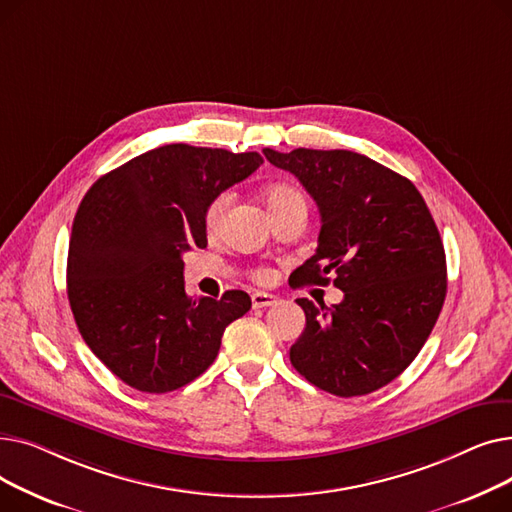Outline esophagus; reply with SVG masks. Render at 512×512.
<instances>
[{
	"label": "esophagus",
	"instance_id": "34e87169",
	"mask_svg": "<svg viewBox=\"0 0 512 512\" xmlns=\"http://www.w3.org/2000/svg\"><path fill=\"white\" fill-rule=\"evenodd\" d=\"M251 301H253V307L261 309V307L274 305V303H276V297H274V294H270V292H253Z\"/></svg>",
	"mask_w": 512,
	"mask_h": 512
}]
</instances>
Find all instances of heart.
<instances>
[{"mask_svg":"<svg viewBox=\"0 0 512 512\" xmlns=\"http://www.w3.org/2000/svg\"><path fill=\"white\" fill-rule=\"evenodd\" d=\"M230 203H232V193L230 191H222L209 201V205L205 209V228L209 232L220 230ZM265 203H267V207H270L272 213H278V211L288 209L292 205H305V197L294 186L274 184L270 191L265 193ZM263 276H265L263 270L257 272V278H263Z\"/></svg>","mask_w":512,"mask_h":512,"instance_id":"heart-1","label":"heart"}]
</instances>
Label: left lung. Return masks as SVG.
<instances>
[{
  "instance_id": "8db88e82",
  "label": "left lung",
  "mask_w": 512,
  "mask_h": 512,
  "mask_svg": "<svg viewBox=\"0 0 512 512\" xmlns=\"http://www.w3.org/2000/svg\"><path fill=\"white\" fill-rule=\"evenodd\" d=\"M299 178L321 215L317 251L294 286L330 284L338 305L297 299L305 332L290 363L319 390L351 398L390 384L419 355L446 299V255L415 184L369 159L332 149H263Z\"/></svg>"
}]
</instances>
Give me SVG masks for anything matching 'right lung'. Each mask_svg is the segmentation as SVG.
Masks as SVG:
<instances>
[{
    "label": "right lung",
    "instance_id": "right-lung-1",
    "mask_svg": "<svg viewBox=\"0 0 512 512\" xmlns=\"http://www.w3.org/2000/svg\"><path fill=\"white\" fill-rule=\"evenodd\" d=\"M261 164L257 151L164 145L101 176L80 201L68 301L87 346L130 388L164 394L193 382L251 309L242 290L186 297L182 255L207 247L209 201Z\"/></svg>",
    "mask_w": 512,
    "mask_h": 512
}]
</instances>
